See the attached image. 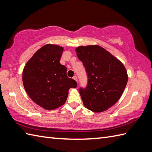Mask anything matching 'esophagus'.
Listing matches in <instances>:
<instances>
[{
  "label": "esophagus",
  "mask_w": 152,
  "mask_h": 152,
  "mask_svg": "<svg viewBox=\"0 0 152 152\" xmlns=\"http://www.w3.org/2000/svg\"><path fill=\"white\" fill-rule=\"evenodd\" d=\"M73 79L74 80H76V81L77 82V81H78V78H77V77L76 76H74V77H73Z\"/></svg>",
  "instance_id": "esophagus-1"
}]
</instances>
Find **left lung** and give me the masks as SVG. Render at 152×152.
<instances>
[{"label": "left lung", "instance_id": "left-lung-1", "mask_svg": "<svg viewBox=\"0 0 152 152\" xmlns=\"http://www.w3.org/2000/svg\"><path fill=\"white\" fill-rule=\"evenodd\" d=\"M88 77L86 89L79 91L85 107L93 112H102L120 99L128 81L125 67L120 61L98 45L76 48Z\"/></svg>", "mask_w": 152, "mask_h": 152}]
</instances>
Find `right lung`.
<instances>
[{"label":"right lung","mask_w":152,"mask_h":152,"mask_svg":"<svg viewBox=\"0 0 152 152\" xmlns=\"http://www.w3.org/2000/svg\"><path fill=\"white\" fill-rule=\"evenodd\" d=\"M64 48L48 44L37 50L23 70L24 88L29 97L48 110L65 103L69 90L77 83L66 75V68L59 62Z\"/></svg>","instance_id":"obj_1"}]
</instances>
